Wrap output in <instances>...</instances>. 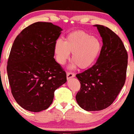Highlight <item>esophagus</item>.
Masks as SVG:
<instances>
[{
	"label": "esophagus",
	"instance_id": "1",
	"mask_svg": "<svg viewBox=\"0 0 134 134\" xmlns=\"http://www.w3.org/2000/svg\"><path fill=\"white\" fill-rule=\"evenodd\" d=\"M75 77V74L71 72H67V79H70V78L74 77Z\"/></svg>",
	"mask_w": 134,
	"mask_h": 134
}]
</instances>
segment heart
<instances>
[{
	"label": "heart",
	"mask_w": 134,
	"mask_h": 134,
	"mask_svg": "<svg viewBox=\"0 0 134 134\" xmlns=\"http://www.w3.org/2000/svg\"><path fill=\"white\" fill-rule=\"evenodd\" d=\"M101 50V44L99 40L84 31L72 32L67 35L65 42L58 40L55 44V53L59 64H65L70 53H72V61L82 69L93 65Z\"/></svg>",
	"instance_id": "heart-1"
}]
</instances>
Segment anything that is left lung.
<instances>
[{
  "label": "left lung",
  "mask_w": 134,
  "mask_h": 134,
  "mask_svg": "<svg viewBox=\"0 0 134 134\" xmlns=\"http://www.w3.org/2000/svg\"><path fill=\"white\" fill-rule=\"evenodd\" d=\"M103 45L96 64L76 74L81 88L76 98L86 111H99L110 107L124 86L128 54L119 36L108 27L96 24Z\"/></svg>",
  "instance_id": "left-lung-1"
}]
</instances>
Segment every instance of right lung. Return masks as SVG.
<instances>
[{
	"instance_id": "right-lung-1",
	"label": "right lung",
	"mask_w": 134,
	"mask_h": 134,
	"mask_svg": "<svg viewBox=\"0 0 134 134\" xmlns=\"http://www.w3.org/2000/svg\"><path fill=\"white\" fill-rule=\"evenodd\" d=\"M62 30L51 23H35L14 41L7 75L13 97L25 110L39 112L47 109L55 91L67 81L65 70L53 58Z\"/></svg>"
}]
</instances>
